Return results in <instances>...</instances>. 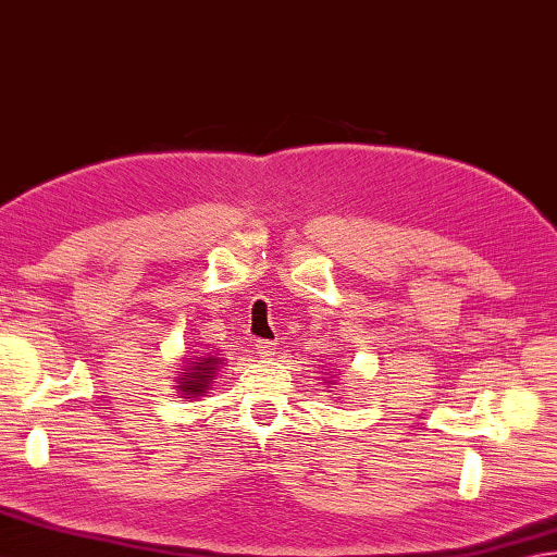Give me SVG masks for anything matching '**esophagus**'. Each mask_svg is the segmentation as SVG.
<instances>
[{
	"instance_id": "obj_1",
	"label": "esophagus",
	"mask_w": 557,
	"mask_h": 557,
	"mask_svg": "<svg viewBox=\"0 0 557 557\" xmlns=\"http://www.w3.org/2000/svg\"><path fill=\"white\" fill-rule=\"evenodd\" d=\"M255 348H257L259 358H271V356L276 354V346L271 344V342H257V344H255Z\"/></svg>"
}]
</instances>
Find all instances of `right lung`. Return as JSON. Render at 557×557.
<instances>
[{
    "label": "right lung",
    "instance_id": "right-lung-1",
    "mask_svg": "<svg viewBox=\"0 0 557 557\" xmlns=\"http://www.w3.org/2000/svg\"><path fill=\"white\" fill-rule=\"evenodd\" d=\"M221 368V358L215 356H203V358H189L185 372L177 377L180 394H185V399H195V396L207 394L211 380Z\"/></svg>",
    "mask_w": 557,
    "mask_h": 557
}]
</instances>
